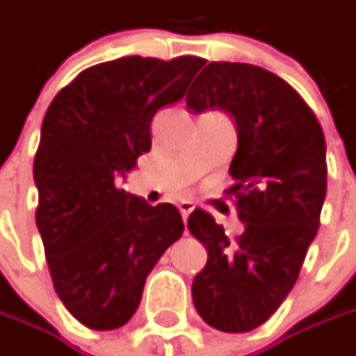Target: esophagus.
I'll return each instance as SVG.
<instances>
[{
    "label": "esophagus",
    "mask_w": 356,
    "mask_h": 356,
    "mask_svg": "<svg viewBox=\"0 0 356 356\" xmlns=\"http://www.w3.org/2000/svg\"><path fill=\"white\" fill-rule=\"evenodd\" d=\"M178 210H180V213H182L184 222H188V216H190L192 210H194V204H192V202H180V204H178Z\"/></svg>",
    "instance_id": "1"
}]
</instances>
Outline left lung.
<instances>
[{"label": "left lung", "instance_id": "8db88e82", "mask_svg": "<svg viewBox=\"0 0 356 356\" xmlns=\"http://www.w3.org/2000/svg\"><path fill=\"white\" fill-rule=\"evenodd\" d=\"M186 104L194 113L222 108L236 120V184L227 194L245 232L232 241L200 208L188 229L208 250L192 283L194 307L213 329L245 333L280 309L317 236L327 194L325 136L291 85L248 63H210Z\"/></svg>", "mask_w": 356, "mask_h": 356}]
</instances>
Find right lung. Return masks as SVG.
I'll list each match as a JSON object with an SVG mask.
<instances>
[{
    "mask_svg": "<svg viewBox=\"0 0 356 356\" xmlns=\"http://www.w3.org/2000/svg\"><path fill=\"white\" fill-rule=\"evenodd\" d=\"M202 57H120L85 69L49 104L35 154V222L53 287L76 321L118 329L138 309L152 267L184 232L172 204L115 184L150 150L158 108L180 101Z\"/></svg>",
    "mask_w": 356,
    "mask_h": 356,
    "instance_id": "obj_1",
    "label": "right lung"
}]
</instances>
